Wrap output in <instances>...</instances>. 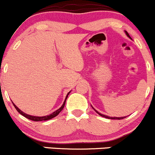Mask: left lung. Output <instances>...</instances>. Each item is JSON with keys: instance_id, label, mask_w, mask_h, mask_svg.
<instances>
[{"instance_id": "left-lung-1", "label": "left lung", "mask_w": 155, "mask_h": 155, "mask_svg": "<svg viewBox=\"0 0 155 155\" xmlns=\"http://www.w3.org/2000/svg\"><path fill=\"white\" fill-rule=\"evenodd\" d=\"M125 32H126V35L128 36V37H129V38H131V37L130 36H129V35L128 34V32L127 31H125ZM91 107H92V106H91ZM93 108V107H92ZM93 109H94V111H96V112L98 114H99V115H101V116H102V117H106V118H108V119H113V120H121V119H124V118H125V117H109V116H107V115H105V114H101V113H100V112H98V111L96 110V109H94V108H93Z\"/></svg>"}]
</instances>
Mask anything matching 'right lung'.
Returning a JSON list of instances; mask_svg holds the SVG:
<instances>
[{"mask_svg": "<svg viewBox=\"0 0 155 155\" xmlns=\"http://www.w3.org/2000/svg\"><path fill=\"white\" fill-rule=\"evenodd\" d=\"M70 92H71V91H69V92L67 94H66V98H65V101H64V104H63L62 106H61V107H60L59 109H58V110L54 111V112H52V113H51V114H49V115L42 116V117H38V116H33V115H30V114H26V113L24 112V111H21V109H18V108L17 107V106H16V105L15 104H13V102H12V104H13V105H14V106H15V109H16V110H17V111H18V112L20 113V114H22V115L24 116V117H26V118H28V119H29V120H33V121H43V120H50V119H51V118H53V117H56V116H57L58 114H59V113L61 112V111L63 110V109H64V108L65 104H66V99H67V97H68V95H69V93H70Z\"/></svg>", "mask_w": 155, "mask_h": 155, "instance_id": "obj_1", "label": "right lung"}]
</instances>
